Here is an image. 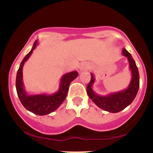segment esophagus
<instances>
[{
	"label": "esophagus",
	"mask_w": 153,
	"mask_h": 153,
	"mask_svg": "<svg viewBox=\"0 0 153 153\" xmlns=\"http://www.w3.org/2000/svg\"><path fill=\"white\" fill-rule=\"evenodd\" d=\"M89 66L87 64H84L81 65V67H80V72H86V71H87L88 69H89Z\"/></svg>",
	"instance_id": "obj_1"
}]
</instances>
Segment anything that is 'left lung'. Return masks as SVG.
I'll list each match as a JSON object with an SVG mask.
<instances>
[{"label":"left lung","instance_id":"8db88e82","mask_svg":"<svg viewBox=\"0 0 153 153\" xmlns=\"http://www.w3.org/2000/svg\"><path fill=\"white\" fill-rule=\"evenodd\" d=\"M122 54L127 58L129 69L132 73V79L126 89L110 93L104 96L98 95L92 89V85L95 81L92 73H91V80L86 87V92L89 98L99 108L112 113L120 112L129 106L135 99L139 89V72L135 61L132 58L131 54L124 48L123 49Z\"/></svg>","mask_w":153,"mask_h":153}]
</instances>
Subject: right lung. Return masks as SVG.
I'll use <instances>...</instances> for the list:
<instances>
[{"mask_svg":"<svg viewBox=\"0 0 153 153\" xmlns=\"http://www.w3.org/2000/svg\"><path fill=\"white\" fill-rule=\"evenodd\" d=\"M38 41H35L30 52L24 57L20 64L19 69L17 72L16 76V90L18 98L23 106L29 112L38 115H45L56 110L61 104L64 102L67 95L69 86L70 83L78 77L77 71L68 72L64 74L60 81L59 89L55 93L50 94H38V95H29L24 89L23 83V67L24 64L36 47Z\"/></svg>","mask_w":153,"mask_h":153,"instance_id":"right-lung-1","label":"right lung"}]
</instances>
